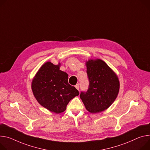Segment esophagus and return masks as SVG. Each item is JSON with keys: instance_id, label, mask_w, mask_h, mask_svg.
<instances>
[{"instance_id": "esophagus-1", "label": "esophagus", "mask_w": 150, "mask_h": 150, "mask_svg": "<svg viewBox=\"0 0 150 150\" xmlns=\"http://www.w3.org/2000/svg\"><path fill=\"white\" fill-rule=\"evenodd\" d=\"M75 88H76L78 90H79V84H77L75 86Z\"/></svg>"}]
</instances>
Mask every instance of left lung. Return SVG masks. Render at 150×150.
Here are the masks:
<instances>
[{
    "label": "left lung",
    "instance_id": "obj_1",
    "mask_svg": "<svg viewBox=\"0 0 150 150\" xmlns=\"http://www.w3.org/2000/svg\"><path fill=\"white\" fill-rule=\"evenodd\" d=\"M89 81L87 91H81L80 98L91 113L102 112L110 107L117 97L120 82L115 72L100 59L86 62Z\"/></svg>",
    "mask_w": 150,
    "mask_h": 150
}]
</instances>
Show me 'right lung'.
<instances>
[{"label":"right lung","instance_id":"obj_1","mask_svg":"<svg viewBox=\"0 0 150 150\" xmlns=\"http://www.w3.org/2000/svg\"><path fill=\"white\" fill-rule=\"evenodd\" d=\"M60 65L50 62L40 68L32 83L34 96L39 103L51 112H64L69 101L79 91L68 83V75L60 70Z\"/></svg>","mask_w":150,"mask_h":150}]
</instances>
